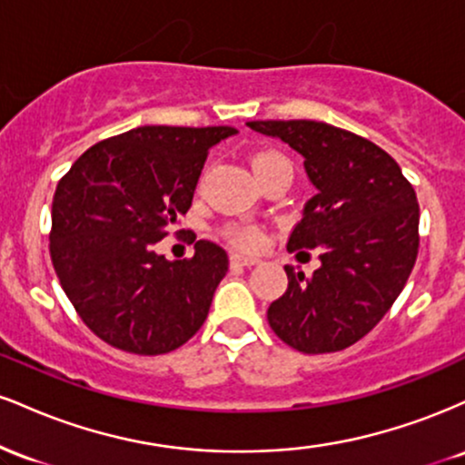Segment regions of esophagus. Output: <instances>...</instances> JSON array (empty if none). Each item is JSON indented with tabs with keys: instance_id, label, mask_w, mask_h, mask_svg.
<instances>
[{
	"instance_id": "34e87169",
	"label": "esophagus",
	"mask_w": 465,
	"mask_h": 465,
	"mask_svg": "<svg viewBox=\"0 0 465 465\" xmlns=\"http://www.w3.org/2000/svg\"><path fill=\"white\" fill-rule=\"evenodd\" d=\"M229 262L232 266H255L260 262L258 258H251V255H242V253H232L229 255Z\"/></svg>"
}]
</instances>
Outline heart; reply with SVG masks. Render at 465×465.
Masks as SVG:
<instances>
[{
    "instance_id": "heart-1",
    "label": "heart",
    "mask_w": 465,
    "mask_h": 465,
    "mask_svg": "<svg viewBox=\"0 0 465 465\" xmlns=\"http://www.w3.org/2000/svg\"><path fill=\"white\" fill-rule=\"evenodd\" d=\"M251 165H253V173H258V170L262 168H269V165H288V168H291V163H288L286 157H282L280 153L255 154ZM229 238H232L236 244H242V247H258L260 240H262V233H260L255 227H232L229 229Z\"/></svg>"
}]
</instances>
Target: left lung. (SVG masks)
<instances>
[{
  "label": "left lung",
  "instance_id": "8db88e82",
  "mask_svg": "<svg viewBox=\"0 0 465 465\" xmlns=\"http://www.w3.org/2000/svg\"><path fill=\"white\" fill-rule=\"evenodd\" d=\"M247 126L300 153L317 190L286 247L317 249L322 266L311 277L284 266L288 288L266 311L269 325L303 354L350 348L385 317L418 258L413 185L382 148L325 122L258 120Z\"/></svg>",
  "mask_w": 465,
  "mask_h": 465
}]
</instances>
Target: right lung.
Wrapping results in <instances>:
<instances>
[{
	"label": "right lung",
	"instance_id": "add662e5",
	"mask_svg": "<svg viewBox=\"0 0 465 465\" xmlns=\"http://www.w3.org/2000/svg\"><path fill=\"white\" fill-rule=\"evenodd\" d=\"M232 126H137L84 151L58 181L50 255L87 328L131 354H165L192 339L229 269L210 240L190 260L154 242L190 210L207 153Z\"/></svg>",
	"mask_w": 465,
	"mask_h": 465
}]
</instances>
